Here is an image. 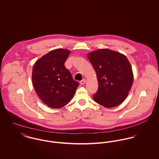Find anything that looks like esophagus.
<instances>
[{"label": "esophagus", "instance_id": "34e87169", "mask_svg": "<svg viewBox=\"0 0 159 159\" xmlns=\"http://www.w3.org/2000/svg\"><path fill=\"white\" fill-rule=\"evenodd\" d=\"M86 79H83V80H81V81H80V84H82V85H83V84H84L86 83Z\"/></svg>", "mask_w": 159, "mask_h": 159}]
</instances>
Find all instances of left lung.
I'll use <instances>...</instances> for the list:
<instances>
[{
    "label": "left lung",
    "instance_id": "left-lung-1",
    "mask_svg": "<svg viewBox=\"0 0 159 159\" xmlns=\"http://www.w3.org/2000/svg\"><path fill=\"white\" fill-rule=\"evenodd\" d=\"M98 82L93 100L113 108L127 98L134 82L131 65L125 56L109 49H100L88 54Z\"/></svg>",
    "mask_w": 159,
    "mask_h": 159
}]
</instances>
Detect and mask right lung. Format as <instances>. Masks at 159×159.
Wrapping results in <instances>:
<instances>
[{"mask_svg":"<svg viewBox=\"0 0 159 159\" xmlns=\"http://www.w3.org/2000/svg\"><path fill=\"white\" fill-rule=\"evenodd\" d=\"M70 54L65 49L52 50L38 59L32 69L34 89L49 107L60 108L66 105L79 86L64 66Z\"/></svg>","mask_w":159,"mask_h":159,"instance_id":"obj_1","label":"right lung"}]
</instances>
